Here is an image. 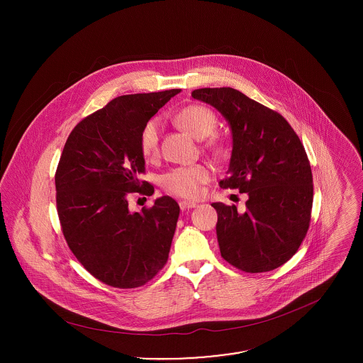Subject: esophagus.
Listing matches in <instances>:
<instances>
[{"label": "esophagus", "instance_id": "1", "mask_svg": "<svg viewBox=\"0 0 363 363\" xmlns=\"http://www.w3.org/2000/svg\"><path fill=\"white\" fill-rule=\"evenodd\" d=\"M179 206L182 209H191V208L197 207V203H194V201H180Z\"/></svg>", "mask_w": 363, "mask_h": 363}]
</instances>
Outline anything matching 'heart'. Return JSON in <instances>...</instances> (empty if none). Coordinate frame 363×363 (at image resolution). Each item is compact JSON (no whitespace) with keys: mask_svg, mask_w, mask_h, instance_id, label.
Instances as JSON below:
<instances>
[{"mask_svg":"<svg viewBox=\"0 0 363 363\" xmlns=\"http://www.w3.org/2000/svg\"><path fill=\"white\" fill-rule=\"evenodd\" d=\"M177 124L197 140L209 137L216 128L215 114L201 104H190L182 108L176 116ZM159 135L160 124L157 120H151L145 124L140 137L141 154L145 159H154L159 154ZM209 147L219 151L216 143H209ZM211 177V170L204 164H194L189 167H177L166 173L162 179V184L166 191L184 197L196 199L201 193V186Z\"/></svg>","mask_w":363,"mask_h":363,"instance_id":"heart-1","label":"heart"}]
</instances>
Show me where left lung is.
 <instances>
[{"instance_id":"8db88e82","label":"left lung","mask_w":363,"mask_h":363,"mask_svg":"<svg viewBox=\"0 0 363 363\" xmlns=\"http://www.w3.org/2000/svg\"><path fill=\"white\" fill-rule=\"evenodd\" d=\"M215 107L232 133V155L222 189L247 193L246 212L212 203L220 256L246 272H265L291 259L311 222L313 176L306 151L277 111L233 88L193 91Z\"/></svg>"}]
</instances>
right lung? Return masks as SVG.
<instances>
[{"label": "right lung", "mask_w": 363, "mask_h": 363, "mask_svg": "<svg viewBox=\"0 0 363 363\" xmlns=\"http://www.w3.org/2000/svg\"><path fill=\"white\" fill-rule=\"evenodd\" d=\"M180 91L118 96L78 123L64 145L55 172L62 233L78 261L110 286H141L169 257L179 204L163 196L131 212L127 197L154 194L138 179L145 170L141 131Z\"/></svg>", "instance_id": "obj_1"}]
</instances>
